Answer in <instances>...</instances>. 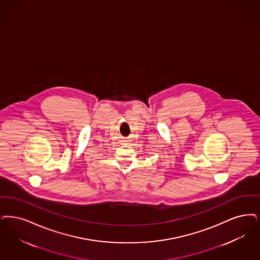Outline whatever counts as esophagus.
<instances>
[{
    "label": "esophagus",
    "instance_id": "1",
    "mask_svg": "<svg viewBox=\"0 0 260 260\" xmlns=\"http://www.w3.org/2000/svg\"><path fill=\"white\" fill-rule=\"evenodd\" d=\"M126 141H127V140H126Z\"/></svg>",
    "mask_w": 260,
    "mask_h": 260
}]
</instances>
